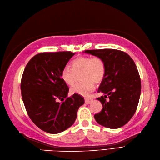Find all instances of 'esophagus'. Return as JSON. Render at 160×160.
I'll list each match as a JSON object with an SVG mask.
<instances>
[{"label": "esophagus", "instance_id": "34e87169", "mask_svg": "<svg viewBox=\"0 0 160 160\" xmlns=\"http://www.w3.org/2000/svg\"><path fill=\"white\" fill-rule=\"evenodd\" d=\"M84 100L85 103L87 104H90L92 101V99H91V98H85Z\"/></svg>", "mask_w": 160, "mask_h": 160}]
</instances>
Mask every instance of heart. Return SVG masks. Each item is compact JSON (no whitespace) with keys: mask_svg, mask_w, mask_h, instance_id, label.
Segmentation results:
<instances>
[{"mask_svg":"<svg viewBox=\"0 0 160 160\" xmlns=\"http://www.w3.org/2000/svg\"><path fill=\"white\" fill-rule=\"evenodd\" d=\"M69 67L70 69L65 68L61 72V79L67 85L72 87L76 82V76L81 74L80 78L82 82L76 84L71 92L82 96H87L93 91L95 83L101 82L106 72L105 61L99 57H76L72 61Z\"/></svg>","mask_w":160,"mask_h":160,"instance_id":"heart-1","label":"heart"}]
</instances>
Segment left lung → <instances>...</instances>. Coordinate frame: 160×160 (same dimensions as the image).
<instances>
[{"label": "left lung", "mask_w": 160, "mask_h": 160, "mask_svg": "<svg viewBox=\"0 0 160 160\" xmlns=\"http://www.w3.org/2000/svg\"><path fill=\"white\" fill-rule=\"evenodd\" d=\"M84 52L99 57L105 63L106 72L97 98L103 108L94 117L98 124L116 129L125 125L136 112L140 99L141 83L136 65L126 53L116 49L87 50ZM110 100L107 102L106 98Z\"/></svg>", "instance_id": "obj_1"}]
</instances>
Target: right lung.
<instances>
[{"label":"right lung","instance_id":"add662e5","mask_svg":"<svg viewBox=\"0 0 160 160\" xmlns=\"http://www.w3.org/2000/svg\"><path fill=\"white\" fill-rule=\"evenodd\" d=\"M73 55L70 51L41 52L32 57L23 71L21 91L24 106L32 121L46 132L57 134L72 126L84 103L78 94L68 97L69 88L61 78ZM58 99L65 101L59 103Z\"/></svg>","mask_w":160,"mask_h":160}]
</instances>
